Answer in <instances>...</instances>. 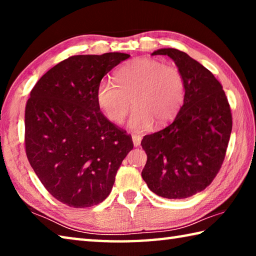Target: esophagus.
<instances>
[{
  "instance_id": "esophagus-1",
  "label": "esophagus",
  "mask_w": 256,
  "mask_h": 256,
  "mask_svg": "<svg viewBox=\"0 0 256 256\" xmlns=\"http://www.w3.org/2000/svg\"><path fill=\"white\" fill-rule=\"evenodd\" d=\"M141 136H132V141H133V146H138L141 144Z\"/></svg>"
}]
</instances>
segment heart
Here are the masks:
<instances>
[{
	"label": "heart",
	"mask_w": 256,
	"mask_h": 256,
	"mask_svg": "<svg viewBox=\"0 0 256 256\" xmlns=\"http://www.w3.org/2000/svg\"><path fill=\"white\" fill-rule=\"evenodd\" d=\"M116 84L102 80L97 86V104L110 122L120 123L130 107L133 131H146L156 122L170 123L178 112L185 97L184 78L178 68L152 58H136L115 74Z\"/></svg>",
	"instance_id": "b5f03b06"
}]
</instances>
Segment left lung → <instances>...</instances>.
<instances>
[{"mask_svg": "<svg viewBox=\"0 0 256 256\" xmlns=\"http://www.w3.org/2000/svg\"><path fill=\"white\" fill-rule=\"evenodd\" d=\"M151 55L174 60L185 97L175 120L141 141L148 157L141 175L157 196L186 198L209 186L222 167L232 128L230 107L220 82L190 55L175 48Z\"/></svg>", "mask_w": 256, "mask_h": 256, "instance_id": "obj_1", "label": "left lung"}]
</instances>
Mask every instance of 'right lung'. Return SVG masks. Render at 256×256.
<instances>
[{
  "label": "right lung",
  "instance_id": "1",
  "mask_svg": "<svg viewBox=\"0 0 256 256\" xmlns=\"http://www.w3.org/2000/svg\"><path fill=\"white\" fill-rule=\"evenodd\" d=\"M125 53L76 55L42 76L26 105V152L56 200L73 208L99 204L133 149L130 136L102 114L97 86Z\"/></svg>",
  "mask_w": 256,
  "mask_h": 256
}]
</instances>
